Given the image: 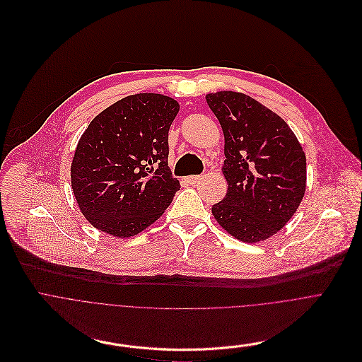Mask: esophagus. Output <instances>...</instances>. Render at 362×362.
<instances>
[{"label": "esophagus", "instance_id": "obj_1", "mask_svg": "<svg viewBox=\"0 0 362 362\" xmlns=\"http://www.w3.org/2000/svg\"><path fill=\"white\" fill-rule=\"evenodd\" d=\"M199 180H202L201 175H189V177L187 178V181H188L189 184H197Z\"/></svg>", "mask_w": 362, "mask_h": 362}]
</instances>
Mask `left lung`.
Wrapping results in <instances>:
<instances>
[{
	"label": "left lung",
	"instance_id": "left-lung-1",
	"mask_svg": "<svg viewBox=\"0 0 362 362\" xmlns=\"http://www.w3.org/2000/svg\"><path fill=\"white\" fill-rule=\"evenodd\" d=\"M205 98L226 138L228 191L212 205L214 218L240 241H264L303 201L307 160L301 144L279 115L245 94L220 91Z\"/></svg>",
	"mask_w": 362,
	"mask_h": 362
}]
</instances>
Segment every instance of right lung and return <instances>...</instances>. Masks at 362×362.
I'll return each instance as SVG.
<instances>
[{
  "label": "right lung",
  "instance_id": "right-lung-1",
  "mask_svg": "<svg viewBox=\"0 0 362 362\" xmlns=\"http://www.w3.org/2000/svg\"><path fill=\"white\" fill-rule=\"evenodd\" d=\"M161 94L125 97L88 125L71 164V185L86 218L114 237L156 223L181 188L168 167V131L178 114Z\"/></svg>",
  "mask_w": 362,
  "mask_h": 362
}]
</instances>
